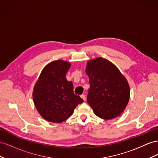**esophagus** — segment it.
Listing matches in <instances>:
<instances>
[{
	"instance_id": "1",
	"label": "esophagus",
	"mask_w": 158,
	"mask_h": 158,
	"mask_svg": "<svg viewBox=\"0 0 158 158\" xmlns=\"http://www.w3.org/2000/svg\"><path fill=\"white\" fill-rule=\"evenodd\" d=\"M80 98H82L84 102L85 101V95L84 94H82V95H80Z\"/></svg>"
}]
</instances>
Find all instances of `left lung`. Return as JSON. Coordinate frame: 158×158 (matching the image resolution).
I'll return each instance as SVG.
<instances>
[{
	"label": "left lung",
	"instance_id": "obj_1",
	"mask_svg": "<svg viewBox=\"0 0 158 158\" xmlns=\"http://www.w3.org/2000/svg\"><path fill=\"white\" fill-rule=\"evenodd\" d=\"M85 72L90 88L88 103L99 117L109 120L120 116L130 98V88L117 66L99 57L89 60Z\"/></svg>",
	"mask_w": 158,
	"mask_h": 158
}]
</instances>
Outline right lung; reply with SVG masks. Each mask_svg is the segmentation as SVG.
Returning <instances> with one entry per match:
<instances>
[{
  "instance_id": "obj_1",
  "label": "right lung",
  "mask_w": 158,
  "mask_h": 158,
  "mask_svg": "<svg viewBox=\"0 0 158 158\" xmlns=\"http://www.w3.org/2000/svg\"><path fill=\"white\" fill-rule=\"evenodd\" d=\"M70 66L69 62L62 60L51 62L43 69L33 88L35 106L41 116L49 122L66 121L84 102L74 94L73 82L66 78Z\"/></svg>"
}]
</instances>
